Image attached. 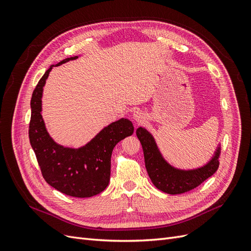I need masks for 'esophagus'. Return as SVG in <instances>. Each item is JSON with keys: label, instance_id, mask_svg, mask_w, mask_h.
<instances>
[{"label": "esophagus", "instance_id": "obj_1", "mask_svg": "<svg viewBox=\"0 0 251 251\" xmlns=\"http://www.w3.org/2000/svg\"><path fill=\"white\" fill-rule=\"evenodd\" d=\"M133 119L136 121V123H141V121L146 119V115H144V113H142L141 111L137 110L133 113Z\"/></svg>", "mask_w": 251, "mask_h": 251}]
</instances>
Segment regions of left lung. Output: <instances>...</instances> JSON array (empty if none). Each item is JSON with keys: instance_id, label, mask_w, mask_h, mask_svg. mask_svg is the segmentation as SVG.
<instances>
[{"instance_id": "left-lung-1", "label": "left lung", "mask_w": 251, "mask_h": 251, "mask_svg": "<svg viewBox=\"0 0 251 251\" xmlns=\"http://www.w3.org/2000/svg\"><path fill=\"white\" fill-rule=\"evenodd\" d=\"M136 135L141 142L149 177L153 184L163 193L178 195L192 191L211 177L219 168V156L221 151L220 144L206 164L193 170H181L165 160L158 149L154 136L146 127L139 126L136 130Z\"/></svg>"}]
</instances>
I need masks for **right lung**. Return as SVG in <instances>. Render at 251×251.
<instances>
[{"instance_id": "right-lung-1", "label": "right lung", "mask_w": 251, "mask_h": 251, "mask_svg": "<svg viewBox=\"0 0 251 251\" xmlns=\"http://www.w3.org/2000/svg\"><path fill=\"white\" fill-rule=\"evenodd\" d=\"M78 56L68 57L55 66ZM54 65L50 66L37 83L31 97L29 125L30 144L47 183L60 193L76 198L100 194L108 186L114 147L134 132L131 120L120 118L104 126L94 138L78 149L58 144L49 135L42 116L43 88Z\"/></svg>"}]
</instances>
